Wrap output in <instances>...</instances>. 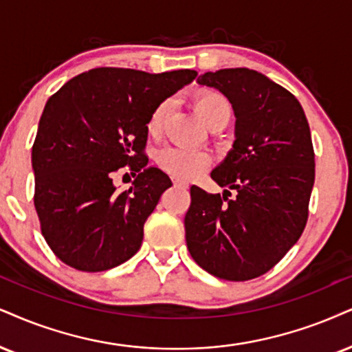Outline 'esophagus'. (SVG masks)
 Wrapping results in <instances>:
<instances>
[{"instance_id":"esophagus-1","label":"esophagus","mask_w":352,"mask_h":352,"mask_svg":"<svg viewBox=\"0 0 352 352\" xmlns=\"http://www.w3.org/2000/svg\"><path fill=\"white\" fill-rule=\"evenodd\" d=\"M173 183H175L176 186H181V188H188V181L181 179V177H173Z\"/></svg>"}]
</instances>
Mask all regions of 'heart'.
<instances>
[{
    "instance_id": "1",
    "label": "heart",
    "mask_w": 352,
    "mask_h": 352,
    "mask_svg": "<svg viewBox=\"0 0 352 352\" xmlns=\"http://www.w3.org/2000/svg\"><path fill=\"white\" fill-rule=\"evenodd\" d=\"M194 109L202 117L204 122L210 129L225 127L232 119V104L223 94L217 91H201L194 96ZM168 102H160L158 106L151 111L146 122L150 135H160L163 130L164 120H166ZM160 168L176 177H189L197 176L212 163V156L204 150L194 148H181V146H168L162 150L156 156Z\"/></svg>"
}]
</instances>
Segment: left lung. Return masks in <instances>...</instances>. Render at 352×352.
Segmentation results:
<instances>
[{
	"label": "left lung",
	"instance_id": "1",
	"mask_svg": "<svg viewBox=\"0 0 352 352\" xmlns=\"http://www.w3.org/2000/svg\"><path fill=\"white\" fill-rule=\"evenodd\" d=\"M197 81L232 102L236 140L210 175L228 188L223 196L190 188L186 243L209 274L250 280L274 267L305 230L315 181L310 127L297 98L261 73L225 68Z\"/></svg>",
	"mask_w": 352,
	"mask_h": 352
}]
</instances>
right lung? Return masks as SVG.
<instances>
[{
    "label": "right lung",
    "mask_w": 352,
    "mask_h": 352,
    "mask_svg": "<svg viewBox=\"0 0 352 352\" xmlns=\"http://www.w3.org/2000/svg\"><path fill=\"white\" fill-rule=\"evenodd\" d=\"M196 76L194 70L102 67L52 94L32 145L34 206L60 261L99 272L137 253L143 225L171 188L162 169L148 168L146 122L160 102ZM122 170L136 179L119 193L111 179Z\"/></svg>",
    "instance_id": "add662e5"
}]
</instances>
